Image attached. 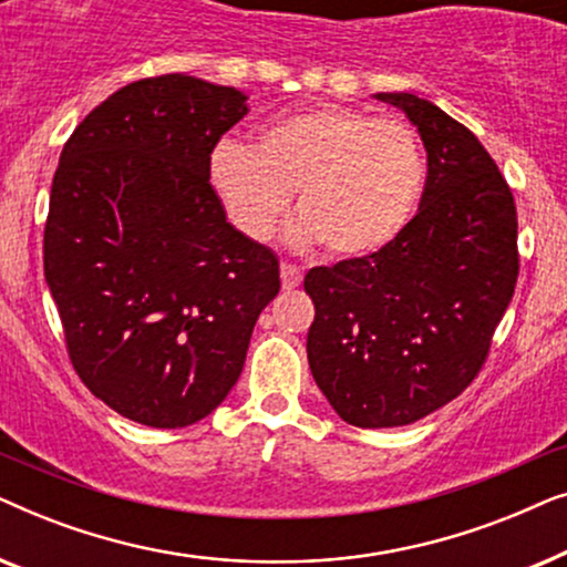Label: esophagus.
Segmentation results:
<instances>
[{"label":"esophagus","mask_w":567,"mask_h":567,"mask_svg":"<svg viewBox=\"0 0 567 567\" xmlns=\"http://www.w3.org/2000/svg\"><path fill=\"white\" fill-rule=\"evenodd\" d=\"M301 278H305V274H301L299 266H291V262H281L284 289H297V286L301 284Z\"/></svg>","instance_id":"34e87169"}]
</instances>
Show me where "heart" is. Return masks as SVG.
<instances>
[{
  "label": "heart",
  "instance_id": "1",
  "mask_svg": "<svg viewBox=\"0 0 567 567\" xmlns=\"http://www.w3.org/2000/svg\"><path fill=\"white\" fill-rule=\"evenodd\" d=\"M208 183L252 243L274 235L297 190L293 239L363 258L394 243L415 216L425 157L405 121L320 105L262 126L255 150L229 138L216 144Z\"/></svg>",
  "mask_w": 567,
  "mask_h": 567
}]
</instances>
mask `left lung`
Returning <instances> with one entry per match:
<instances>
[{
	"label": "left lung",
	"instance_id": "left-lung-1",
	"mask_svg": "<svg viewBox=\"0 0 567 567\" xmlns=\"http://www.w3.org/2000/svg\"><path fill=\"white\" fill-rule=\"evenodd\" d=\"M423 138L429 175L402 235L305 276L315 301L307 359L346 423L394 429L467 390L518 276L506 177L470 128L410 92H377Z\"/></svg>",
	"mask_w": 567,
	"mask_h": 567
}]
</instances>
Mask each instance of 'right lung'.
Here are the masks:
<instances>
[{
    "instance_id": "obj_1",
    "label": "right lung",
    "mask_w": 567,
    "mask_h": 567,
    "mask_svg": "<svg viewBox=\"0 0 567 567\" xmlns=\"http://www.w3.org/2000/svg\"><path fill=\"white\" fill-rule=\"evenodd\" d=\"M247 95L188 74L131 82L61 150L43 270L87 390L152 429H183L243 374L281 289L274 250L231 227L208 154Z\"/></svg>"
}]
</instances>
